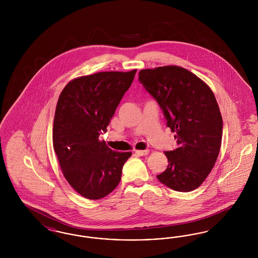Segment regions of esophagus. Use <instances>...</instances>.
<instances>
[{"label": "esophagus", "instance_id": "34e87169", "mask_svg": "<svg viewBox=\"0 0 258 258\" xmlns=\"http://www.w3.org/2000/svg\"><path fill=\"white\" fill-rule=\"evenodd\" d=\"M135 154H136V155H138V156H141V157H143V156H147L148 154H149V150L135 151Z\"/></svg>", "mask_w": 258, "mask_h": 258}]
</instances>
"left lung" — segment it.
I'll use <instances>...</instances> for the list:
<instances>
[{
	"instance_id": "8db88e82",
	"label": "left lung",
	"mask_w": 258,
	"mask_h": 258,
	"mask_svg": "<svg viewBox=\"0 0 258 258\" xmlns=\"http://www.w3.org/2000/svg\"><path fill=\"white\" fill-rule=\"evenodd\" d=\"M139 82L157 100L178 148L164 152L168 166L157 176L176 191H191L207 178L218 159L222 118L216 98L196 74L167 66L139 72Z\"/></svg>"
}]
</instances>
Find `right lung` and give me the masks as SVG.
<instances>
[{
  "label": "right lung",
  "mask_w": 258,
  "mask_h": 258,
  "mask_svg": "<svg viewBox=\"0 0 258 258\" xmlns=\"http://www.w3.org/2000/svg\"><path fill=\"white\" fill-rule=\"evenodd\" d=\"M135 74L136 70L82 76L64 87L58 99L54 151L69 184L88 199H100L113 191L121 181L124 162L132 156L111 150L98 136L107 132Z\"/></svg>",
  "instance_id": "right-lung-1"
}]
</instances>
